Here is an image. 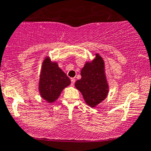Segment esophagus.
Instances as JSON below:
<instances>
[{
    "label": "esophagus",
    "instance_id": "esophagus-1",
    "mask_svg": "<svg viewBox=\"0 0 151 151\" xmlns=\"http://www.w3.org/2000/svg\"><path fill=\"white\" fill-rule=\"evenodd\" d=\"M71 86H74V83H75V79L71 78Z\"/></svg>",
    "mask_w": 151,
    "mask_h": 151
}]
</instances>
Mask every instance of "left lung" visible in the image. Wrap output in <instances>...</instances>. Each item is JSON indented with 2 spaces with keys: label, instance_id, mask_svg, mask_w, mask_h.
Returning <instances> with one entry per match:
<instances>
[{
  "label": "left lung",
  "instance_id": "8db88e82",
  "mask_svg": "<svg viewBox=\"0 0 151 151\" xmlns=\"http://www.w3.org/2000/svg\"><path fill=\"white\" fill-rule=\"evenodd\" d=\"M95 56L91 62H86L80 72L81 79L75 83L76 88L82 93L85 102L93 108L106 98L109 88L104 60L99 53Z\"/></svg>",
  "mask_w": 151,
  "mask_h": 151
}]
</instances>
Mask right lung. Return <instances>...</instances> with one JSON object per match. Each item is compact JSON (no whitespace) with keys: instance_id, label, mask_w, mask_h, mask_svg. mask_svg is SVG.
Listing matches in <instances>:
<instances>
[{"instance_id":"add662e5","label":"right lung","mask_w":151,"mask_h":151,"mask_svg":"<svg viewBox=\"0 0 151 151\" xmlns=\"http://www.w3.org/2000/svg\"><path fill=\"white\" fill-rule=\"evenodd\" d=\"M71 84V80L59 67L56 62L51 61L47 56L42 62L39 81L40 96L51 104L58 99L65 87Z\"/></svg>"}]
</instances>
